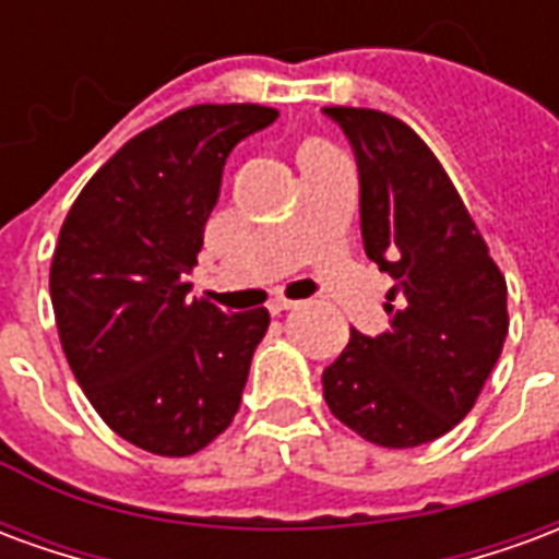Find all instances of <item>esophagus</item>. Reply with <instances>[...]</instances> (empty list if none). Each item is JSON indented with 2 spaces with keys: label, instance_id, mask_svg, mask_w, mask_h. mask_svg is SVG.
Wrapping results in <instances>:
<instances>
[{
  "label": "esophagus",
  "instance_id": "obj_1",
  "mask_svg": "<svg viewBox=\"0 0 559 559\" xmlns=\"http://www.w3.org/2000/svg\"><path fill=\"white\" fill-rule=\"evenodd\" d=\"M299 302H293V299H284V296H275L272 302H269V314H281V311H290Z\"/></svg>",
  "mask_w": 559,
  "mask_h": 559
}]
</instances>
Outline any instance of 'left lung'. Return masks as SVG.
<instances>
[{
	"mask_svg": "<svg viewBox=\"0 0 559 559\" xmlns=\"http://www.w3.org/2000/svg\"><path fill=\"white\" fill-rule=\"evenodd\" d=\"M323 114L350 140L365 254L395 278L389 329L362 335L323 371V399L350 431L413 449L452 431L503 350L506 281L425 140L395 116Z\"/></svg>",
	"mask_w": 559,
	"mask_h": 559,
	"instance_id": "1",
	"label": "left lung"
}]
</instances>
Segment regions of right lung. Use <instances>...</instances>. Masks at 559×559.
Listing matches in <instances>:
<instances>
[{
    "label": "right lung",
    "instance_id": "add662e5",
    "mask_svg": "<svg viewBox=\"0 0 559 559\" xmlns=\"http://www.w3.org/2000/svg\"><path fill=\"white\" fill-rule=\"evenodd\" d=\"M275 119L260 104L173 114L92 176L59 233L50 299L68 365L98 416L152 455H194L239 411L269 311L188 299V275L233 146Z\"/></svg>",
    "mask_w": 559,
    "mask_h": 559
}]
</instances>
